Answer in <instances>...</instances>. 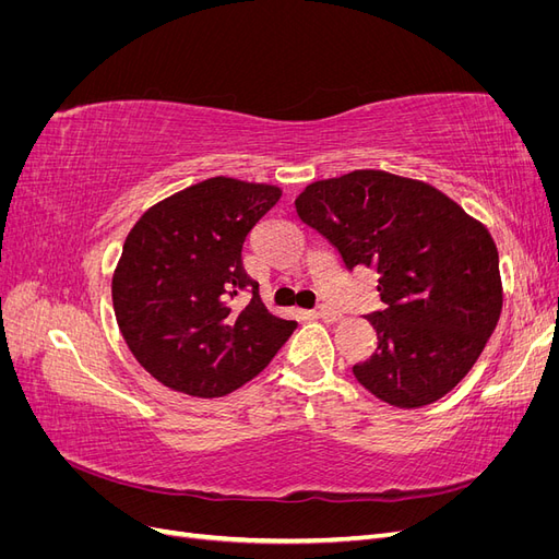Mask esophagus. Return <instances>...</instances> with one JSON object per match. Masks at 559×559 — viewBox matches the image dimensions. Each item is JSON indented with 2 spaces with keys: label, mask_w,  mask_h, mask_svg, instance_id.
Masks as SVG:
<instances>
[{
  "label": "esophagus",
  "mask_w": 559,
  "mask_h": 559,
  "mask_svg": "<svg viewBox=\"0 0 559 559\" xmlns=\"http://www.w3.org/2000/svg\"><path fill=\"white\" fill-rule=\"evenodd\" d=\"M314 317H317V319H324V321H329V324H333V321H341V319H343V314H341V312H335V310H331V308H321V310H317V312H314Z\"/></svg>",
  "instance_id": "obj_1"
}]
</instances>
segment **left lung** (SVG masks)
Masks as SVG:
<instances>
[{"instance_id": "left-lung-1", "label": "left lung", "mask_w": 559, "mask_h": 559, "mask_svg": "<svg viewBox=\"0 0 559 559\" xmlns=\"http://www.w3.org/2000/svg\"><path fill=\"white\" fill-rule=\"evenodd\" d=\"M302 224L341 251L347 270H378L384 310L368 314L378 349L352 368L370 394L421 408L464 380L503 306L489 230L431 183L354 170L296 198Z\"/></svg>"}]
</instances>
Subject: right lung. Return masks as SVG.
<instances>
[{
	"label": "right lung",
	"mask_w": 559,
	"mask_h": 559,
	"mask_svg": "<svg viewBox=\"0 0 559 559\" xmlns=\"http://www.w3.org/2000/svg\"><path fill=\"white\" fill-rule=\"evenodd\" d=\"M280 186L212 177L148 207L128 233L111 280L118 329L151 376L216 399L257 378L296 321L267 312L242 263L249 230ZM252 292L245 309L234 302Z\"/></svg>",
	"instance_id": "right-lung-1"
}]
</instances>
